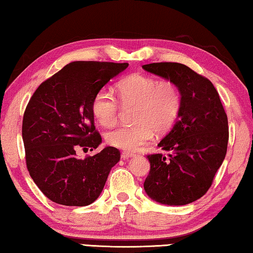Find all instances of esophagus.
I'll use <instances>...</instances> for the list:
<instances>
[{
	"label": "esophagus",
	"mask_w": 253,
	"mask_h": 253,
	"mask_svg": "<svg viewBox=\"0 0 253 253\" xmlns=\"http://www.w3.org/2000/svg\"><path fill=\"white\" fill-rule=\"evenodd\" d=\"M122 156H123L124 159H128V158L136 156V153H135V152H130V151H124Z\"/></svg>",
	"instance_id": "1"
}]
</instances>
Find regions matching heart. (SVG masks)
<instances>
[{
	"label": "heart",
	"mask_w": 253,
	"mask_h": 253,
	"mask_svg": "<svg viewBox=\"0 0 253 253\" xmlns=\"http://www.w3.org/2000/svg\"><path fill=\"white\" fill-rule=\"evenodd\" d=\"M118 97L124 105H135L133 122L119 126L105 135L108 144L134 151L151 141L154 131L164 134L174 126L182 109V92L175 82L142 74L130 75L117 85ZM118 100L108 89H100L93 97L92 111L100 125L114 126L119 115Z\"/></svg>",
	"instance_id": "heart-1"
}]
</instances>
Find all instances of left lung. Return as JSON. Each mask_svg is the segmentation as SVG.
Segmentation results:
<instances>
[{
    "label": "left lung",
    "mask_w": 253,
    "mask_h": 253,
    "mask_svg": "<svg viewBox=\"0 0 253 253\" xmlns=\"http://www.w3.org/2000/svg\"><path fill=\"white\" fill-rule=\"evenodd\" d=\"M143 69L175 82L182 109L172 129L158 146L167 151L148 154L146 194L168 206H184L203 197L225 159L228 120L219 94L208 78L177 62H156Z\"/></svg>",
    "instance_id": "8db88e82"
}]
</instances>
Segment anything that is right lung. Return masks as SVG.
<instances>
[{
  "label": "right lung",
  "instance_id": "1",
  "mask_svg": "<svg viewBox=\"0 0 253 253\" xmlns=\"http://www.w3.org/2000/svg\"><path fill=\"white\" fill-rule=\"evenodd\" d=\"M128 63L74 61L39 86L26 107L22 139L29 175L42 193L62 206H88L99 198L120 151L107 146L78 159V149L102 142L94 126L95 94Z\"/></svg>",
  "mask_w": 253,
  "mask_h": 253
}]
</instances>
